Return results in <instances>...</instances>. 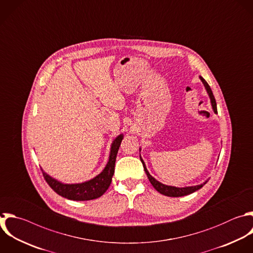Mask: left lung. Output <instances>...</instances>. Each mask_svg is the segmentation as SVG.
Instances as JSON below:
<instances>
[{
    "label": "left lung",
    "instance_id": "obj_1",
    "mask_svg": "<svg viewBox=\"0 0 253 253\" xmlns=\"http://www.w3.org/2000/svg\"><path fill=\"white\" fill-rule=\"evenodd\" d=\"M200 79L202 80V82L204 83L206 89H207V92L211 98V107L213 109V112L215 114H217V110H216V103H215V99L212 95V92H211V87L209 86V84L206 82V80L203 78V77H200ZM141 162H142V165H143V168H144V171L150 181V183L152 184V186L155 188L156 191H158L160 194L164 195V196H168V197H181V196H186V195H189V194H192L194 193L195 191L201 189L203 187V185L205 184H201V185H197V186H192V187H185V188H177V187H172V186H167V185H164L160 182H158L157 180H155L147 171L146 167H145V164L143 162V160L140 158Z\"/></svg>",
    "mask_w": 253,
    "mask_h": 253
}]
</instances>
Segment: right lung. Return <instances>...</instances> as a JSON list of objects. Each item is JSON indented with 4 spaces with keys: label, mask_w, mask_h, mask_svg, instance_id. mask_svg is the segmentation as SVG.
I'll list each match as a JSON object with an SVG mask.
<instances>
[{
    "label": "right lung",
    "mask_w": 253,
    "mask_h": 253,
    "mask_svg": "<svg viewBox=\"0 0 253 253\" xmlns=\"http://www.w3.org/2000/svg\"><path fill=\"white\" fill-rule=\"evenodd\" d=\"M123 140V134L119 135L113 142L110 158L107 166L101 174H99L94 179L81 184H62L55 179L48 176L42 171L43 177L50 188L56 192L58 195L73 201H88L94 200L101 197L110 187L112 182V177L115 172V163L117 154Z\"/></svg>",
    "instance_id": "obj_1"
}]
</instances>
